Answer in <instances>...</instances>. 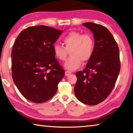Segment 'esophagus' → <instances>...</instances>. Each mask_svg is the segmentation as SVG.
Here are the masks:
<instances>
[{"label":"esophagus","instance_id":"1","mask_svg":"<svg viewBox=\"0 0 133 133\" xmlns=\"http://www.w3.org/2000/svg\"><path fill=\"white\" fill-rule=\"evenodd\" d=\"M71 71H66L65 72V76H68L70 75H71Z\"/></svg>","mask_w":133,"mask_h":133}]
</instances>
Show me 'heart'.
<instances>
[{
	"mask_svg": "<svg viewBox=\"0 0 133 133\" xmlns=\"http://www.w3.org/2000/svg\"><path fill=\"white\" fill-rule=\"evenodd\" d=\"M63 42L64 46L60 44L54 46V53L60 60L64 61L70 51L71 56L64 64V67L68 70L79 68L82 62L89 61L93 53L94 39L89 34L83 35L78 31H72L63 37Z\"/></svg>",
	"mask_w": 133,
	"mask_h": 133,
	"instance_id": "heart-1",
	"label": "heart"
}]
</instances>
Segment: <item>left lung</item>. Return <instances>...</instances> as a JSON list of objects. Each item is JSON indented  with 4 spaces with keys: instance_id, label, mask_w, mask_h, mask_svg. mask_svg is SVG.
<instances>
[{
    "instance_id": "8db88e82",
    "label": "left lung",
    "mask_w": 133,
    "mask_h": 133,
    "mask_svg": "<svg viewBox=\"0 0 133 133\" xmlns=\"http://www.w3.org/2000/svg\"><path fill=\"white\" fill-rule=\"evenodd\" d=\"M93 33V53L83 71L76 72V97L87 105L103 102L113 89L120 70L117 43L108 29L91 22L83 23Z\"/></svg>"
}]
</instances>
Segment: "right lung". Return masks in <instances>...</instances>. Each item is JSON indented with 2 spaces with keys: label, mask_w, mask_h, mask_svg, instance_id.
Masks as SVG:
<instances>
[{
  "label": "right lung",
  "mask_w": 133,
  "mask_h": 133,
  "mask_svg": "<svg viewBox=\"0 0 133 133\" xmlns=\"http://www.w3.org/2000/svg\"><path fill=\"white\" fill-rule=\"evenodd\" d=\"M62 30L46 26L29 27L18 35L12 54V75L27 100L47 102L55 96L64 70L55 58L54 44Z\"/></svg>",
  "instance_id": "add662e5"
}]
</instances>
